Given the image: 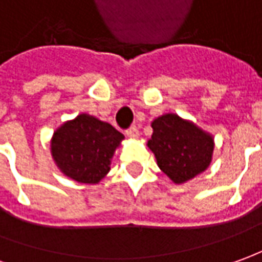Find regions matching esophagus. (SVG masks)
<instances>
[{
	"label": "esophagus",
	"instance_id": "esophagus-1",
	"mask_svg": "<svg viewBox=\"0 0 262 262\" xmlns=\"http://www.w3.org/2000/svg\"><path fill=\"white\" fill-rule=\"evenodd\" d=\"M126 136L130 139H138L140 136V133H139V129L136 126H132L130 129H127L126 130Z\"/></svg>",
	"mask_w": 262,
	"mask_h": 262
}]
</instances>
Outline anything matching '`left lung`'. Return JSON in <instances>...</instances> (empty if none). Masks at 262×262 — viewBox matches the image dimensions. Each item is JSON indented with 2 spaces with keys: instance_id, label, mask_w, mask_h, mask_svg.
<instances>
[{
  "instance_id": "left-lung-1",
  "label": "left lung",
  "mask_w": 262,
  "mask_h": 262,
  "mask_svg": "<svg viewBox=\"0 0 262 262\" xmlns=\"http://www.w3.org/2000/svg\"><path fill=\"white\" fill-rule=\"evenodd\" d=\"M154 135L147 147L158 166L173 183L188 182L208 169L212 162L213 136L175 113H166L152 122Z\"/></svg>"
}]
</instances>
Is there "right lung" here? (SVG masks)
<instances>
[{
    "label": "right lung",
    "instance_id": "right-lung-1",
    "mask_svg": "<svg viewBox=\"0 0 262 262\" xmlns=\"http://www.w3.org/2000/svg\"><path fill=\"white\" fill-rule=\"evenodd\" d=\"M123 139L112 124L81 113L53 133L51 156L63 175L96 185L108 173L112 158Z\"/></svg>",
    "mask_w": 262,
    "mask_h": 262
}]
</instances>
